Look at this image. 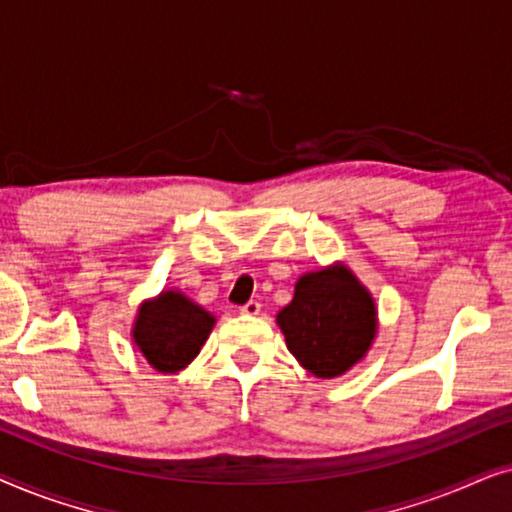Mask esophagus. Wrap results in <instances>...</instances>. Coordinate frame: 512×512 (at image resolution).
Returning a JSON list of instances; mask_svg holds the SVG:
<instances>
[{
	"instance_id": "34e87169",
	"label": "esophagus",
	"mask_w": 512,
	"mask_h": 512,
	"mask_svg": "<svg viewBox=\"0 0 512 512\" xmlns=\"http://www.w3.org/2000/svg\"><path fill=\"white\" fill-rule=\"evenodd\" d=\"M244 317H256V314H261V303H256V300H249L247 305H242L240 310Z\"/></svg>"
}]
</instances>
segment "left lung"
Returning a JSON list of instances; mask_svg holds the SVG:
<instances>
[{"mask_svg": "<svg viewBox=\"0 0 512 512\" xmlns=\"http://www.w3.org/2000/svg\"><path fill=\"white\" fill-rule=\"evenodd\" d=\"M286 347L307 373L333 380L352 370L377 335V305L342 261L305 272L293 300L277 312Z\"/></svg>", "mask_w": 512, "mask_h": 512, "instance_id": "obj_1", "label": "left lung"}]
</instances>
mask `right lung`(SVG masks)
I'll use <instances>...</instances> for the list:
<instances>
[{
    "instance_id": "right-lung-1",
    "label": "right lung",
    "mask_w": 512,
    "mask_h": 512,
    "mask_svg": "<svg viewBox=\"0 0 512 512\" xmlns=\"http://www.w3.org/2000/svg\"><path fill=\"white\" fill-rule=\"evenodd\" d=\"M214 324V314L186 293L165 289L137 307L132 342L153 370L174 375L200 354Z\"/></svg>"
}]
</instances>
